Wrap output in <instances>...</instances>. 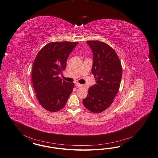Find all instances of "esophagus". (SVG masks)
Listing matches in <instances>:
<instances>
[{
  "instance_id": "1",
  "label": "esophagus",
  "mask_w": 158,
  "mask_h": 158,
  "mask_svg": "<svg viewBox=\"0 0 158 158\" xmlns=\"http://www.w3.org/2000/svg\"><path fill=\"white\" fill-rule=\"evenodd\" d=\"M75 85H76V87H83V85H81V84H80V83H75Z\"/></svg>"
}]
</instances>
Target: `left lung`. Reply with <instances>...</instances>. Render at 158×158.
Here are the masks:
<instances>
[{
  "mask_svg": "<svg viewBox=\"0 0 158 158\" xmlns=\"http://www.w3.org/2000/svg\"><path fill=\"white\" fill-rule=\"evenodd\" d=\"M92 50V72L96 85L88 90L83 100L84 106L94 113H100L113 103L119 90L122 77V66L114 50L100 41L86 42Z\"/></svg>",
  "mask_w": 158,
  "mask_h": 158,
  "instance_id": "8db88e82",
  "label": "left lung"
}]
</instances>
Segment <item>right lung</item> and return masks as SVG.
Returning a JSON list of instances; mask_svg holds the SVG:
<instances>
[{
	"label": "right lung",
	"instance_id": "obj_1",
	"mask_svg": "<svg viewBox=\"0 0 158 158\" xmlns=\"http://www.w3.org/2000/svg\"><path fill=\"white\" fill-rule=\"evenodd\" d=\"M77 42L46 44L33 62L32 82L38 102L44 109L56 112L63 109L75 86L58 76L65 69L66 60Z\"/></svg>",
	"mask_w": 158,
	"mask_h": 158
}]
</instances>
